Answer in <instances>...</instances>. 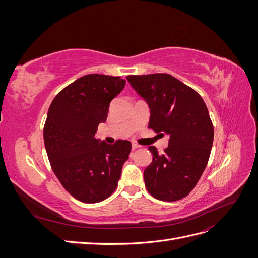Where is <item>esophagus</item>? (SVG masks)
<instances>
[{"label":"esophagus","mask_w":258,"mask_h":258,"mask_svg":"<svg viewBox=\"0 0 258 258\" xmlns=\"http://www.w3.org/2000/svg\"><path fill=\"white\" fill-rule=\"evenodd\" d=\"M140 146L138 145V144H136V143H132V151H135V150H137V148H139Z\"/></svg>","instance_id":"34e87169"}]
</instances>
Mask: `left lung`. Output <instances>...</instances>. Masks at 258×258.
I'll list each match as a JSON object with an SVG mask.
<instances>
[{
	"label": "left lung",
	"mask_w": 258,
	"mask_h": 258,
	"mask_svg": "<svg viewBox=\"0 0 258 258\" xmlns=\"http://www.w3.org/2000/svg\"><path fill=\"white\" fill-rule=\"evenodd\" d=\"M127 80L150 106L148 128L169 136L163 154L148 147L153 161L144 170L146 189L161 201L182 199L204 173L213 144V123L205 101L170 74L128 75Z\"/></svg>",
	"instance_id": "left-lung-1"
}]
</instances>
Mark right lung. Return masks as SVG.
Instances as JSON below:
<instances>
[{"instance_id": "1", "label": "right lung", "mask_w": 258, "mask_h": 258, "mask_svg": "<svg viewBox=\"0 0 258 258\" xmlns=\"http://www.w3.org/2000/svg\"><path fill=\"white\" fill-rule=\"evenodd\" d=\"M124 85L120 76L85 75L62 89L49 106L44 143L51 169L66 190L85 204L111 196L129 157V141L107 144L95 138Z\"/></svg>"}]
</instances>
